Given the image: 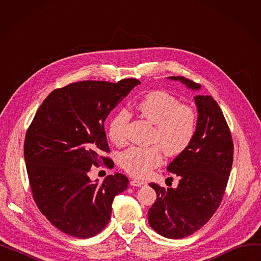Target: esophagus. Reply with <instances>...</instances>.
<instances>
[{
    "label": "esophagus",
    "instance_id": "esophagus-1",
    "mask_svg": "<svg viewBox=\"0 0 261 261\" xmlns=\"http://www.w3.org/2000/svg\"><path fill=\"white\" fill-rule=\"evenodd\" d=\"M130 184H131V186H134V187H142V186L145 185L144 182L139 181V180H132V181L130 182Z\"/></svg>",
    "mask_w": 261,
    "mask_h": 261
}]
</instances>
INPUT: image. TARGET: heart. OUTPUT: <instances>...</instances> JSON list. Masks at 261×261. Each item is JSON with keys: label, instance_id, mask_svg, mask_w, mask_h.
Returning <instances> with one entry per match:
<instances>
[{"label": "heart", "instance_id": "obj_1", "mask_svg": "<svg viewBox=\"0 0 261 261\" xmlns=\"http://www.w3.org/2000/svg\"><path fill=\"white\" fill-rule=\"evenodd\" d=\"M142 117L154 125L151 142L158 144L166 154L183 153L193 142L197 130V115L191 108L181 105L174 96L165 91L146 94L136 103ZM129 112L119 109L109 121L108 133L116 146L128 142ZM163 155L158 146L131 147L120 156L121 167L135 177H146L161 165Z\"/></svg>", "mask_w": 261, "mask_h": 261}]
</instances>
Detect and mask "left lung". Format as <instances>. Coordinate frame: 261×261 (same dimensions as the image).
<instances>
[{
    "mask_svg": "<svg viewBox=\"0 0 261 261\" xmlns=\"http://www.w3.org/2000/svg\"><path fill=\"white\" fill-rule=\"evenodd\" d=\"M168 78L181 81L190 90L201 88L182 76ZM194 99L199 114L195 138L167 167L180 177L177 187L149 184L156 193L148 212L149 224L170 239L194 234L213 217L222 201L232 165L234 144L220 107L208 95H197Z\"/></svg>",
    "mask_w": 261,
    "mask_h": 261,
    "instance_id": "left-lung-1",
    "label": "left lung"
}]
</instances>
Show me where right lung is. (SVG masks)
Instances as JSON below:
<instances>
[{"label":"right lung","instance_id":"right-lung-1","mask_svg":"<svg viewBox=\"0 0 261 261\" xmlns=\"http://www.w3.org/2000/svg\"><path fill=\"white\" fill-rule=\"evenodd\" d=\"M138 79L79 81L54 90L40 106L26 132L24 159L34 200L47 220L65 234L90 238L111 219L115 196L128 188L126 175L92 182V166L113 161L105 120L139 86Z\"/></svg>","mask_w":261,"mask_h":261}]
</instances>
